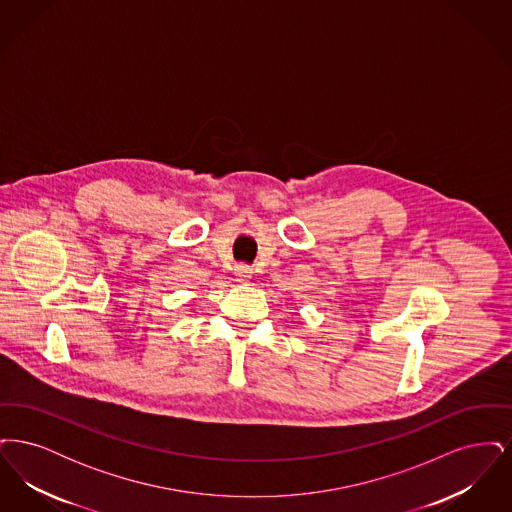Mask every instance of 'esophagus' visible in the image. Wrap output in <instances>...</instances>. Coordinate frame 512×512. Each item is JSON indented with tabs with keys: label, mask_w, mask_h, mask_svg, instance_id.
<instances>
[{
	"label": "esophagus",
	"mask_w": 512,
	"mask_h": 512,
	"mask_svg": "<svg viewBox=\"0 0 512 512\" xmlns=\"http://www.w3.org/2000/svg\"><path fill=\"white\" fill-rule=\"evenodd\" d=\"M234 274H236V280H238L240 284H247V282L251 280V274H253V272H251V268L247 267V265H238Z\"/></svg>",
	"instance_id": "obj_1"
}]
</instances>
